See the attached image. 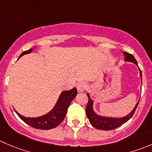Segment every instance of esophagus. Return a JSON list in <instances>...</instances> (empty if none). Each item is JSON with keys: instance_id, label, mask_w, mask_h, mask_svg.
I'll list each match as a JSON object with an SVG mask.
<instances>
[{"instance_id": "34e87169", "label": "esophagus", "mask_w": 152, "mask_h": 152, "mask_svg": "<svg viewBox=\"0 0 152 152\" xmlns=\"http://www.w3.org/2000/svg\"><path fill=\"white\" fill-rule=\"evenodd\" d=\"M87 88H88V85H87V84L85 83V82H80V83H79L77 85L78 92H84V91L87 89Z\"/></svg>"}]
</instances>
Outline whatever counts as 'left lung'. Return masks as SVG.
<instances>
[{"instance_id":"left-lung-1","label":"left lung","mask_w":152,"mask_h":152,"mask_svg":"<svg viewBox=\"0 0 152 152\" xmlns=\"http://www.w3.org/2000/svg\"><path fill=\"white\" fill-rule=\"evenodd\" d=\"M123 55L125 56L124 60L125 61H129V62H132L134 64H136L138 67L137 62L136 59L134 58L133 55L125 51L123 53ZM140 76L141 79H142V72H141L140 69ZM87 96H88V103L86 107V114L88 117V120H89L90 123L94 126V128L99 130H104V131H109L112 130V129H117V128L120 127L122 125L124 124L127 121H129L132 116L134 115L135 110H136L138 104H139V101L137 102L136 105L134 106L133 110L127 114L126 116L123 117H105V116H101L99 115L94 111V100L91 98L90 94H87Z\"/></svg>"}]
</instances>
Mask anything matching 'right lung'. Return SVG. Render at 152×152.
<instances>
[{"label": "right lung", "instance_id": "1", "mask_svg": "<svg viewBox=\"0 0 152 152\" xmlns=\"http://www.w3.org/2000/svg\"><path fill=\"white\" fill-rule=\"evenodd\" d=\"M32 51V49L24 51L20 55L19 58L23 55L30 53ZM77 95V89L76 88L70 90L64 91L61 93L56 103L54 105L53 108L47 113L46 114L37 117H26L22 116L17 110H15L16 113L24 123L35 129H42V130H49L58 126L65 117L67 114V108L70 102Z\"/></svg>", "mask_w": 152, "mask_h": 152}]
</instances>
